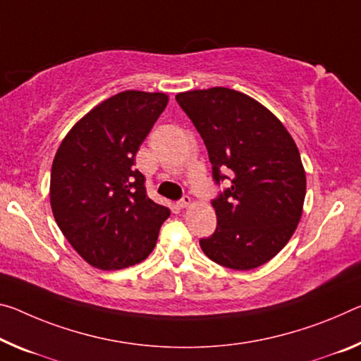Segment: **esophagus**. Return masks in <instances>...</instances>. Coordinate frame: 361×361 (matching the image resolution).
I'll return each mask as SVG.
<instances>
[{
    "mask_svg": "<svg viewBox=\"0 0 361 361\" xmlns=\"http://www.w3.org/2000/svg\"><path fill=\"white\" fill-rule=\"evenodd\" d=\"M191 204V197L190 196H183L180 201H178V205L181 209H185V207H188V205Z\"/></svg>",
    "mask_w": 361,
    "mask_h": 361,
    "instance_id": "34e87169",
    "label": "esophagus"
}]
</instances>
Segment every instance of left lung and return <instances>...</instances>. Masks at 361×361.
<instances>
[{"label": "left lung", "instance_id": "1", "mask_svg": "<svg viewBox=\"0 0 361 361\" xmlns=\"http://www.w3.org/2000/svg\"><path fill=\"white\" fill-rule=\"evenodd\" d=\"M175 98L204 140L214 181L228 180L212 201L216 230L201 249L231 270L263 265L288 244L304 207L305 170L293 136L239 91L215 87Z\"/></svg>", "mask_w": 361, "mask_h": 361}]
</instances>
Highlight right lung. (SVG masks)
I'll return each instance as SVG.
<instances>
[{
    "mask_svg": "<svg viewBox=\"0 0 361 361\" xmlns=\"http://www.w3.org/2000/svg\"><path fill=\"white\" fill-rule=\"evenodd\" d=\"M169 96L122 91L80 118L62 140L51 169L57 226L99 270H122L152 252L170 210L146 194L135 156Z\"/></svg>",
    "mask_w": 361,
    "mask_h": 361,
    "instance_id": "right-lung-1",
    "label": "right lung"
}]
</instances>
